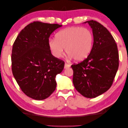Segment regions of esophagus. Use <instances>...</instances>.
<instances>
[{"label":"esophagus","instance_id":"1","mask_svg":"<svg viewBox=\"0 0 128 128\" xmlns=\"http://www.w3.org/2000/svg\"><path fill=\"white\" fill-rule=\"evenodd\" d=\"M70 67V64H64V68H69Z\"/></svg>","mask_w":128,"mask_h":128}]
</instances>
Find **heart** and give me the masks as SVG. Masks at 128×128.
<instances>
[{
	"label": "heart",
	"mask_w": 128,
	"mask_h": 128,
	"mask_svg": "<svg viewBox=\"0 0 128 128\" xmlns=\"http://www.w3.org/2000/svg\"><path fill=\"white\" fill-rule=\"evenodd\" d=\"M94 36L90 30L81 26H72L60 31L56 39L50 38L49 46L56 58L62 57L66 52L76 61L86 59L91 53Z\"/></svg>",
	"instance_id": "1"
}]
</instances>
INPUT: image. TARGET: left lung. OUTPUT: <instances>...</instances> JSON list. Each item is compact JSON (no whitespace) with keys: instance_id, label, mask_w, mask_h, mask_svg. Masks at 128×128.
Segmentation results:
<instances>
[{"instance_id":"8db88e82","label":"left lung","mask_w":128,"mask_h":128,"mask_svg":"<svg viewBox=\"0 0 128 128\" xmlns=\"http://www.w3.org/2000/svg\"><path fill=\"white\" fill-rule=\"evenodd\" d=\"M88 23L92 30L94 44L86 59L72 64V82L77 91L87 98H94L110 89L118 68L117 44L108 30L96 21Z\"/></svg>"}]
</instances>
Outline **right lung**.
<instances>
[{
    "instance_id": "1",
    "label": "right lung",
    "mask_w": 128,
    "mask_h": 128,
    "mask_svg": "<svg viewBox=\"0 0 128 128\" xmlns=\"http://www.w3.org/2000/svg\"><path fill=\"white\" fill-rule=\"evenodd\" d=\"M62 26L34 22L21 30L12 47V70L22 91L33 99L48 98L55 91L56 75L62 72L64 62L54 57L49 38Z\"/></svg>"
}]
</instances>
